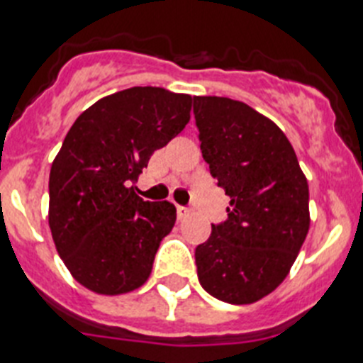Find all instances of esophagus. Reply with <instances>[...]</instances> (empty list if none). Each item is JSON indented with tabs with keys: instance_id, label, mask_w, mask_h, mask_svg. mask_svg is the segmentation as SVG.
Listing matches in <instances>:
<instances>
[{
	"instance_id": "1",
	"label": "esophagus",
	"mask_w": 363,
	"mask_h": 363,
	"mask_svg": "<svg viewBox=\"0 0 363 363\" xmlns=\"http://www.w3.org/2000/svg\"><path fill=\"white\" fill-rule=\"evenodd\" d=\"M177 216H179V219H184V217L190 216V210L184 206H177Z\"/></svg>"
}]
</instances>
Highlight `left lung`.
Here are the masks:
<instances>
[{
  "label": "left lung",
  "mask_w": 363,
  "mask_h": 363,
  "mask_svg": "<svg viewBox=\"0 0 363 363\" xmlns=\"http://www.w3.org/2000/svg\"><path fill=\"white\" fill-rule=\"evenodd\" d=\"M194 113L204 160L230 197L228 219L195 248L199 283L226 303H256L281 285L307 238V177L285 133L245 102L194 96Z\"/></svg>",
  "instance_id": "left-lung-1"
}]
</instances>
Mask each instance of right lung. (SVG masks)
Returning <instances> with one entry per match:
<instances>
[{
    "label": "right lung",
    "mask_w": 363,
    "mask_h": 363,
    "mask_svg": "<svg viewBox=\"0 0 363 363\" xmlns=\"http://www.w3.org/2000/svg\"><path fill=\"white\" fill-rule=\"evenodd\" d=\"M191 102L162 87H129L69 129L50 166L49 228L71 276L91 292L118 296L147 281L177 210L143 201L129 184L190 122Z\"/></svg>",
    "instance_id": "add662e5"
}]
</instances>
